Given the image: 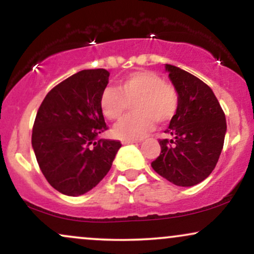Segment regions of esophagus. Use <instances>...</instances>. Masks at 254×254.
<instances>
[{"instance_id":"1","label":"esophagus","mask_w":254,"mask_h":254,"mask_svg":"<svg viewBox=\"0 0 254 254\" xmlns=\"http://www.w3.org/2000/svg\"><path fill=\"white\" fill-rule=\"evenodd\" d=\"M138 139H123L122 143L123 144H132V143H138Z\"/></svg>"}]
</instances>
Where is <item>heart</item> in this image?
<instances>
[{
    "label": "heart",
    "mask_w": 254,
    "mask_h": 254,
    "mask_svg": "<svg viewBox=\"0 0 254 254\" xmlns=\"http://www.w3.org/2000/svg\"><path fill=\"white\" fill-rule=\"evenodd\" d=\"M133 101L135 112L122 119L113 129L118 138H142L153 130L155 122L159 124L171 122L179 107L177 89L149 70L133 71L119 81L117 88H105L99 104L105 117L117 121Z\"/></svg>",
    "instance_id": "b5f03b06"
}]
</instances>
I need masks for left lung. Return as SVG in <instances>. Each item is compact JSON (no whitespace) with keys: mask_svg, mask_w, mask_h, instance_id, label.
<instances>
[{"mask_svg":"<svg viewBox=\"0 0 254 254\" xmlns=\"http://www.w3.org/2000/svg\"><path fill=\"white\" fill-rule=\"evenodd\" d=\"M179 94V107L160 139L161 153L151 167L178 186H193L210 176L223 148L226 116L210 87L178 66L166 64Z\"/></svg>","mask_w":254,"mask_h":254,"instance_id":"8db88e82","label":"left lung"}]
</instances>
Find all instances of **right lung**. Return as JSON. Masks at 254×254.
I'll return each mask as SVG.
<instances>
[{"label":"right lung","instance_id":"1","mask_svg":"<svg viewBox=\"0 0 254 254\" xmlns=\"http://www.w3.org/2000/svg\"><path fill=\"white\" fill-rule=\"evenodd\" d=\"M105 69L81 70L46 94L32 131V147L44 177L66 196H80L109 173L122 143L98 139L105 130L101 92L109 83Z\"/></svg>","mask_w":254,"mask_h":254}]
</instances>
